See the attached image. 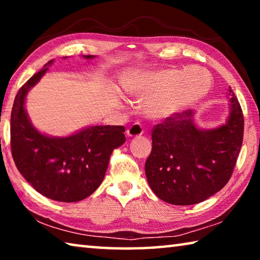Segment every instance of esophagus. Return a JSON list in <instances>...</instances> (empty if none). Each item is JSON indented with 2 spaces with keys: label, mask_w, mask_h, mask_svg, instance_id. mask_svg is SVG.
Here are the masks:
<instances>
[{
  "label": "esophagus",
  "mask_w": 260,
  "mask_h": 260,
  "mask_svg": "<svg viewBox=\"0 0 260 260\" xmlns=\"http://www.w3.org/2000/svg\"><path fill=\"white\" fill-rule=\"evenodd\" d=\"M143 127L142 125L140 124V122H134L133 125H132L128 129H127V135L131 136V138H136V136H140L143 134Z\"/></svg>",
  "instance_id": "34e87169"
}]
</instances>
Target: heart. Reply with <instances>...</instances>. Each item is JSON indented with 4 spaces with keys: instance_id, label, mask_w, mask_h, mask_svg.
<instances>
[{
    "instance_id": "obj_1",
    "label": "heart",
    "mask_w": 260,
    "mask_h": 260,
    "mask_svg": "<svg viewBox=\"0 0 260 260\" xmlns=\"http://www.w3.org/2000/svg\"><path fill=\"white\" fill-rule=\"evenodd\" d=\"M212 77L205 69L189 67L182 72L167 69L149 73L132 88V93L146 99L143 110L149 117L165 119L203 98Z\"/></svg>"
}]
</instances>
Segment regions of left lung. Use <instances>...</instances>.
Returning <instances> with one entry per match:
<instances>
[{
    "mask_svg": "<svg viewBox=\"0 0 260 260\" xmlns=\"http://www.w3.org/2000/svg\"><path fill=\"white\" fill-rule=\"evenodd\" d=\"M228 95L231 114L219 128L199 129L190 110L153 126L146 175L160 200L174 205L197 204L230 181L243 141L244 118L232 88Z\"/></svg>",
    "mask_w": 260,
    "mask_h": 260,
    "instance_id": "obj_1",
    "label": "left lung"
}]
</instances>
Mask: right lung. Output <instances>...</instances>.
Wrapping results in <instances>:
<instances>
[{
    "label": "right lung",
    "mask_w": 260,
    "mask_h": 260,
    "mask_svg": "<svg viewBox=\"0 0 260 260\" xmlns=\"http://www.w3.org/2000/svg\"><path fill=\"white\" fill-rule=\"evenodd\" d=\"M83 57L91 59L94 56ZM47 70L35 73L15 98L10 125L12 158L26 181L43 196L78 202L91 195L102 183L110 156L126 141L125 127L91 126L60 139L39 133L28 120L24 100Z\"/></svg>",
    "instance_id": "obj_1"
}]
</instances>
